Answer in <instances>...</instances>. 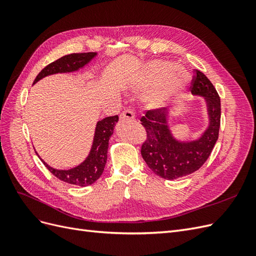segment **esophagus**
I'll return each instance as SVG.
<instances>
[{"instance_id": "esophagus-1", "label": "esophagus", "mask_w": 256, "mask_h": 256, "mask_svg": "<svg viewBox=\"0 0 256 256\" xmlns=\"http://www.w3.org/2000/svg\"><path fill=\"white\" fill-rule=\"evenodd\" d=\"M120 118L124 120H134L136 116L132 110L130 109H126L125 111H122L120 114Z\"/></svg>"}]
</instances>
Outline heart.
I'll list each match as a JSON object with an SVG mask.
<instances>
[{"label": "heart", "instance_id": "1", "mask_svg": "<svg viewBox=\"0 0 256 256\" xmlns=\"http://www.w3.org/2000/svg\"><path fill=\"white\" fill-rule=\"evenodd\" d=\"M188 81L189 76L182 68H176L171 62L154 60L146 65L138 84L142 88H156L164 82L160 90L150 97V102L154 106H160L182 94L187 88Z\"/></svg>", "mask_w": 256, "mask_h": 256}]
</instances>
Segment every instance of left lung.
Segmentation results:
<instances>
[{"label":"left lung","mask_w":256,"mask_h":256,"mask_svg":"<svg viewBox=\"0 0 256 256\" xmlns=\"http://www.w3.org/2000/svg\"><path fill=\"white\" fill-rule=\"evenodd\" d=\"M191 92L204 98L208 115V126L196 140L180 141L174 138L168 126V109L150 110L141 118L147 132L146 141L141 148L142 157L154 174L168 180L198 171L210 156L219 136L220 97L202 72L196 70Z\"/></svg>","instance_id":"obj_1"}]
</instances>
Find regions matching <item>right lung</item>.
Returning <instances> with one entry per match:
<instances>
[{
  "mask_svg": "<svg viewBox=\"0 0 256 256\" xmlns=\"http://www.w3.org/2000/svg\"><path fill=\"white\" fill-rule=\"evenodd\" d=\"M97 56L96 52H86V53H72L68 54L63 58L56 60L53 63L46 66L42 70L37 74L34 80V84L42 80V78L50 74H67L78 72L80 69L88 65L90 62ZM118 122V116H109L102 120L97 122L95 128L94 140H92V148L88 156L79 166H76L69 170H58L50 166L49 164L40 158L42 164L46 166L49 171L58 180H63L67 184H72L80 187H86L94 184L102 175L104 170L108 158V147H109V140L113 134L114 127L116 122Z\"/></svg>",
  "mask_w": 256,
  "mask_h": 256,
  "instance_id": "right-lung-1",
  "label": "right lung"
}]
</instances>
